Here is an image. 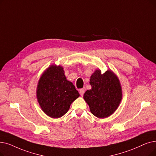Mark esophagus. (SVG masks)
<instances>
[{
	"mask_svg": "<svg viewBox=\"0 0 156 156\" xmlns=\"http://www.w3.org/2000/svg\"><path fill=\"white\" fill-rule=\"evenodd\" d=\"M85 92V88H83V89H81L80 90V92H80L81 96H83V94H84Z\"/></svg>",
	"mask_w": 156,
	"mask_h": 156,
	"instance_id": "1",
	"label": "esophagus"
}]
</instances>
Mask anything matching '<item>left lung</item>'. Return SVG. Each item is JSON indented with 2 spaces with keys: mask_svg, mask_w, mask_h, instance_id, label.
<instances>
[{
  "mask_svg": "<svg viewBox=\"0 0 156 156\" xmlns=\"http://www.w3.org/2000/svg\"><path fill=\"white\" fill-rule=\"evenodd\" d=\"M90 90L85 92V101L91 113L100 119L109 117L117 110L122 97L119 80L112 71L101 74L96 70L90 77Z\"/></svg>",
  "mask_w": 156,
  "mask_h": 156,
  "instance_id": "1",
  "label": "left lung"
}]
</instances>
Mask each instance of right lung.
Here are the masks:
<instances>
[{
	"mask_svg": "<svg viewBox=\"0 0 156 156\" xmlns=\"http://www.w3.org/2000/svg\"><path fill=\"white\" fill-rule=\"evenodd\" d=\"M79 96L75 87L66 80L61 66H51L39 79L37 101L43 111L51 118L62 117Z\"/></svg>",
	"mask_w": 156,
	"mask_h": 156,
	"instance_id": "obj_1",
	"label": "right lung"
}]
</instances>
